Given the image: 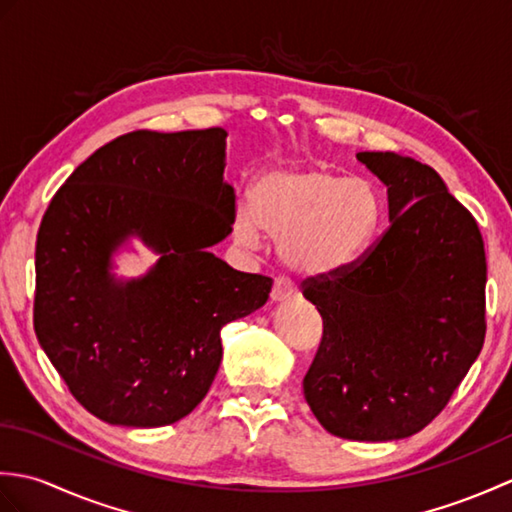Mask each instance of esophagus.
Here are the masks:
<instances>
[{"label": "esophagus", "instance_id": "1", "mask_svg": "<svg viewBox=\"0 0 512 512\" xmlns=\"http://www.w3.org/2000/svg\"><path fill=\"white\" fill-rule=\"evenodd\" d=\"M297 295V286L292 284L288 277H277L273 290H270V299L273 301H286Z\"/></svg>", "mask_w": 512, "mask_h": 512}]
</instances>
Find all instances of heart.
<instances>
[{"label":"heart","mask_w":512,"mask_h":512,"mask_svg":"<svg viewBox=\"0 0 512 512\" xmlns=\"http://www.w3.org/2000/svg\"><path fill=\"white\" fill-rule=\"evenodd\" d=\"M380 215L372 182L347 180L328 167L277 169L255 182L250 202L235 206L231 231L242 248H259L266 233L292 270L330 275L365 253Z\"/></svg>","instance_id":"heart-1"}]
</instances>
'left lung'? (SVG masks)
I'll use <instances>...</instances> for the list:
<instances>
[{
	"label": "left lung",
	"mask_w": 512,
	"mask_h": 512,
	"mask_svg": "<svg viewBox=\"0 0 512 512\" xmlns=\"http://www.w3.org/2000/svg\"><path fill=\"white\" fill-rule=\"evenodd\" d=\"M356 158L387 187L391 224L356 262L301 284L323 319L303 396L332 436L387 442L427 427L480 356L486 255L475 217L429 165Z\"/></svg>",
	"instance_id": "obj_1"
}]
</instances>
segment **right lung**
Returning <instances> with one entry per match:
<instances>
[{"mask_svg":"<svg viewBox=\"0 0 512 512\" xmlns=\"http://www.w3.org/2000/svg\"><path fill=\"white\" fill-rule=\"evenodd\" d=\"M224 149L222 127L129 132L81 162L43 213L37 339L103 422L151 429L189 416L220 367V330L262 308L273 288L209 253L235 213ZM129 234L161 259L123 285L109 259Z\"/></svg>","mask_w":512,"mask_h":512,"instance_id":"obj_1","label":"right lung"}]
</instances>
